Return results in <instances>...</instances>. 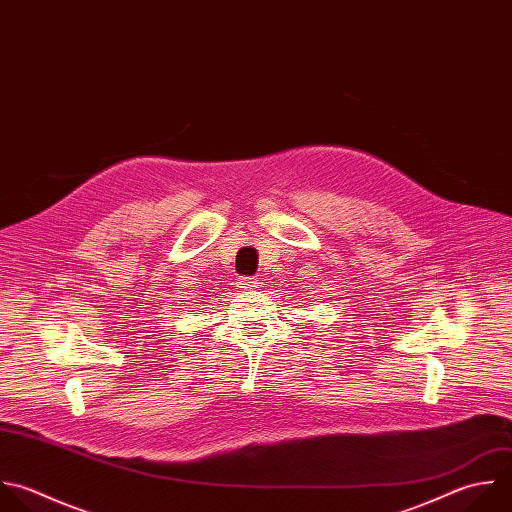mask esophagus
Here are the masks:
<instances>
[{
    "label": "esophagus",
    "instance_id": "34e87169",
    "mask_svg": "<svg viewBox=\"0 0 512 512\" xmlns=\"http://www.w3.org/2000/svg\"><path fill=\"white\" fill-rule=\"evenodd\" d=\"M237 287L243 289V291H253V289L259 287V283L255 279H251V277H243V279L237 281Z\"/></svg>",
    "mask_w": 512,
    "mask_h": 512
}]
</instances>
